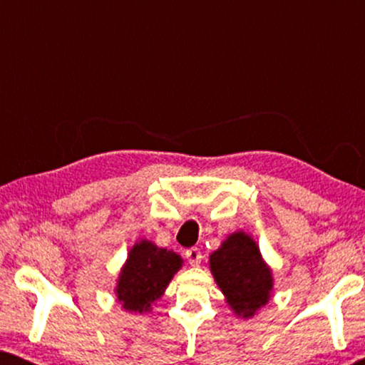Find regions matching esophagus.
<instances>
[{
	"mask_svg": "<svg viewBox=\"0 0 365 365\" xmlns=\"http://www.w3.org/2000/svg\"><path fill=\"white\" fill-rule=\"evenodd\" d=\"M186 257H187V261H189V264H191V266H199V264H201V261H202V254L197 247L187 249Z\"/></svg>",
	"mask_w": 365,
	"mask_h": 365,
	"instance_id": "34e87169",
	"label": "esophagus"
}]
</instances>
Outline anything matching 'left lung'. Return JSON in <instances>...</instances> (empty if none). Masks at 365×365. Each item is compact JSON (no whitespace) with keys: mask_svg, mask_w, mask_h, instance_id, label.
I'll return each mask as SVG.
<instances>
[{"mask_svg":"<svg viewBox=\"0 0 365 365\" xmlns=\"http://www.w3.org/2000/svg\"><path fill=\"white\" fill-rule=\"evenodd\" d=\"M214 281L237 317L251 319L271 299L272 271L262 259L256 241L244 231L224 239L209 256Z\"/></svg>","mask_w":365,"mask_h":365,"instance_id":"8db88e82","label":"left lung"}]
</instances>
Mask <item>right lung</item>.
Masks as SVG:
<instances>
[{"label": "right lung", "instance_id": "right-lung-1", "mask_svg": "<svg viewBox=\"0 0 365 365\" xmlns=\"http://www.w3.org/2000/svg\"><path fill=\"white\" fill-rule=\"evenodd\" d=\"M181 267L182 257L178 252L141 239L131 247L119 272L114 289L119 304L131 314L149 312Z\"/></svg>", "mask_w": 365, "mask_h": 365}]
</instances>
